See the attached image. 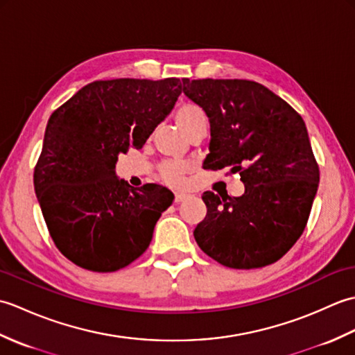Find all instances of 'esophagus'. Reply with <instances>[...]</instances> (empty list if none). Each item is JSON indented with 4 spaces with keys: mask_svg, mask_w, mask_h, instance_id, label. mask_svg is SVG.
<instances>
[{
    "mask_svg": "<svg viewBox=\"0 0 355 355\" xmlns=\"http://www.w3.org/2000/svg\"><path fill=\"white\" fill-rule=\"evenodd\" d=\"M189 197H191V195L186 193V192H177L175 193V202H182V201L187 200Z\"/></svg>",
    "mask_w": 355,
    "mask_h": 355,
    "instance_id": "esophagus-1",
    "label": "esophagus"
}]
</instances>
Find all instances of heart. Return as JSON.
I'll use <instances>...</instances> for the list:
<instances>
[{
    "instance_id": "b5f03b06",
    "label": "heart",
    "mask_w": 355,
    "mask_h": 355,
    "mask_svg": "<svg viewBox=\"0 0 355 355\" xmlns=\"http://www.w3.org/2000/svg\"><path fill=\"white\" fill-rule=\"evenodd\" d=\"M175 122L182 128V131L189 137V135L200 130V128H207L209 119L206 111L195 103H182L175 111ZM189 166L180 162H163L158 166V175L166 184L180 186L184 183Z\"/></svg>"
}]
</instances>
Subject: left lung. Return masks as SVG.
Returning <instances> with one entry per match:
<instances>
[{"label":"left lung","instance_id":"left-lung-1","mask_svg":"<svg viewBox=\"0 0 355 355\" xmlns=\"http://www.w3.org/2000/svg\"><path fill=\"white\" fill-rule=\"evenodd\" d=\"M206 111L210 154L202 168L239 172L241 197L205 192L207 214L193 230L200 248L229 268L281 259L302 235L319 187V164L299 112L245 79H182Z\"/></svg>","mask_w":355,"mask_h":355}]
</instances>
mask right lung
<instances>
[{"label": "right lung", "mask_w": 355, "mask_h": 355, "mask_svg": "<svg viewBox=\"0 0 355 355\" xmlns=\"http://www.w3.org/2000/svg\"><path fill=\"white\" fill-rule=\"evenodd\" d=\"M182 94L177 78L94 80L53 111L33 184L53 243L78 267L111 273L145 253L173 195L116 177Z\"/></svg>", "instance_id": "add662e5"}]
</instances>
